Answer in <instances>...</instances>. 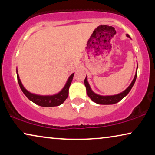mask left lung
<instances>
[{
	"label": "left lung",
	"mask_w": 155,
	"mask_h": 155,
	"mask_svg": "<svg viewBox=\"0 0 155 155\" xmlns=\"http://www.w3.org/2000/svg\"><path fill=\"white\" fill-rule=\"evenodd\" d=\"M128 37H130V36L128 35H126ZM137 78V71L135 73V75L134 77V79L133 80L132 82L130 85L128 86V87L125 90L124 92H122L120 94H116V95H111V96H101V95H99L93 92L91 90L90 84H89L87 82V77L84 79V85L86 87V90H87V94L88 97L94 101V102L99 104H114L120 101L123 98H124L127 94H128L131 89H132L133 84H134L135 80H136Z\"/></svg>",
	"instance_id": "1"
}]
</instances>
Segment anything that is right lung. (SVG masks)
<instances>
[{"label":"right lung","mask_w":155,"mask_h":155,"mask_svg":"<svg viewBox=\"0 0 155 155\" xmlns=\"http://www.w3.org/2000/svg\"><path fill=\"white\" fill-rule=\"evenodd\" d=\"M73 76L74 73H73L71 76H70L66 84H65V85L64 86V87H63V90H61L60 92H58V94L51 95V96H41V95H37L28 92V91L23 87L22 82H21L20 80V78H19L18 70H17L18 81L22 92L24 93L25 96H26L29 100L31 101L34 103H35L36 104L44 107H57V106L62 104L64 102L65 99H67L68 96V90L70 85H71L72 82V80H73Z\"/></svg>","instance_id":"1"}]
</instances>
